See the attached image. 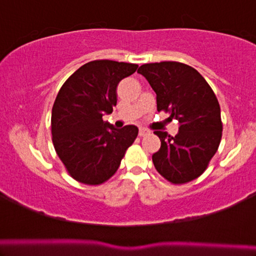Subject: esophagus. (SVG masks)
Returning a JSON list of instances; mask_svg holds the SVG:
<instances>
[{"label": "esophagus", "mask_w": 256, "mask_h": 256, "mask_svg": "<svg viewBox=\"0 0 256 256\" xmlns=\"http://www.w3.org/2000/svg\"><path fill=\"white\" fill-rule=\"evenodd\" d=\"M150 130H148V128H140V131H138V135L140 138L142 136H145V135H148V134H150Z\"/></svg>", "instance_id": "obj_1"}]
</instances>
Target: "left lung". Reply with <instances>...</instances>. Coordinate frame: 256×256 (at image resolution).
Here are the masks:
<instances>
[{
	"label": "left lung",
	"mask_w": 256,
	"mask_h": 256,
	"mask_svg": "<svg viewBox=\"0 0 256 256\" xmlns=\"http://www.w3.org/2000/svg\"><path fill=\"white\" fill-rule=\"evenodd\" d=\"M156 94L157 110L179 122L170 136L155 131L160 148L152 156L156 170L175 184L194 180L202 174L216 153L222 138L218 99L194 68L177 62L142 64L138 70Z\"/></svg>",
	"instance_id": "obj_1"
}]
</instances>
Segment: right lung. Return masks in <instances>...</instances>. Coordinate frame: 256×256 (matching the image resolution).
I'll use <instances>...</instances> for the list:
<instances>
[{
	"label": "right lung",
	"mask_w": 256,
	"mask_h": 256,
	"mask_svg": "<svg viewBox=\"0 0 256 256\" xmlns=\"http://www.w3.org/2000/svg\"><path fill=\"white\" fill-rule=\"evenodd\" d=\"M138 67L106 59L86 62L59 90L52 111V143L77 182L96 186L110 179L138 138L135 125L116 130L102 118L116 106L120 81Z\"/></svg>",
	"instance_id": "obj_1"
}]
</instances>
